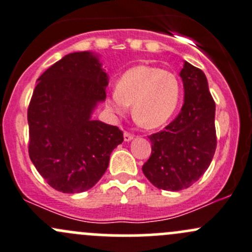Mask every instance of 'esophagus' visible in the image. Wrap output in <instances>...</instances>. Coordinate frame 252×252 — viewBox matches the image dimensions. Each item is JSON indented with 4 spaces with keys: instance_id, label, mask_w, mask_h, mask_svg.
<instances>
[{
    "instance_id": "1",
    "label": "esophagus",
    "mask_w": 252,
    "mask_h": 252,
    "mask_svg": "<svg viewBox=\"0 0 252 252\" xmlns=\"http://www.w3.org/2000/svg\"><path fill=\"white\" fill-rule=\"evenodd\" d=\"M133 138H134L133 134L128 133V131H126V133H124V141H130V140H133Z\"/></svg>"
}]
</instances>
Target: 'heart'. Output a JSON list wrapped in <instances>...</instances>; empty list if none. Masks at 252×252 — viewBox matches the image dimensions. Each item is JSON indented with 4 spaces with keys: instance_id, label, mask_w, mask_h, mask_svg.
<instances>
[{
    "instance_id": "b5f03b06",
    "label": "heart",
    "mask_w": 252,
    "mask_h": 252,
    "mask_svg": "<svg viewBox=\"0 0 252 252\" xmlns=\"http://www.w3.org/2000/svg\"><path fill=\"white\" fill-rule=\"evenodd\" d=\"M180 84L169 70L152 65H136L123 73L105 105L113 116L123 117L133 105L134 119L146 129L159 128L177 111Z\"/></svg>"
}]
</instances>
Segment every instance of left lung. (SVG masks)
Masks as SVG:
<instances>
[{"label": "left lung", "mask_w": 252, "mask_h": 252, "mask_svg": "<svg viewBox=\"0 0 252 252\" xmlns=\"http://www.w3.org/2000/svg\"><path fill=\"white\" fill-rule=\"evenodd\" d=\"M180 78L184 105L163 130L150 135L151 156L142 166L156 188L179 191L199 180L210 166L217 146L216 103L205 73L184 62Z\"/></svg>", "instance_id": "left-lung-1"}]
</instances>
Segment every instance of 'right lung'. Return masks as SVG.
<instances>
[{"label": "right lung", "instance_id": "1", "mask_svg": "<svg viewBox=\"0 0 252 252\" xmlns=\"http://www.w3.org/2000/svg\"><path fill=\"white\" fill-rule=\"evenodd\" d=\"M107 85V74L91 52L69 53L37 79L28 108L29 156L58 191L91 189L123 142L118 126L91 119Z\"/></svg>", "mask_w": 252, "mask_h": 252}]
</instances>
